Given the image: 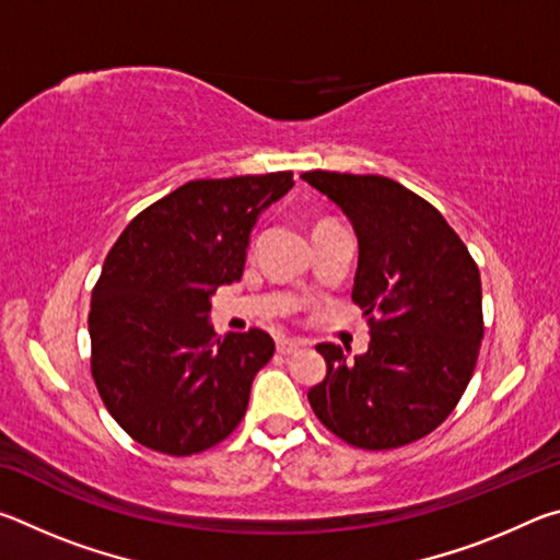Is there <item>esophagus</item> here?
<instances>
[{
  "instance_id": "esophagus-1",
  "label": "esophagus",
  "mask_w": 560,
  "mask_h": 560,
  "mask_svg": "<svg viewBox=\"0 0 560 560\" xmlns=\"http://www.w3.org/2000/svg\"><path fill=\"white\" fill-rule=\"evenodd\" d=\"M301 348H306V343L303 340H293V338H281L277 343V350L281 355H291V353H299Z\"/></svg>"
}]
</instances>
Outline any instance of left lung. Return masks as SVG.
<instances>
[{
  "instance_id": "1",
  "label": "left lung",
  "mask_w": 560,
  "mask_h": 560,
  "mask_svg": "<svg viewBox=\"0 0 560 560\" xmlns=\"http://www.w3.org/2000/svg\"><path fill=\"white\" fill-rule=\"evenodd\" d=\"M301 179L353 224V301L371 324L355 360L316 348L326 377L308 402L353 447H402L438 430L471 381L485 336L479 269L447 220L395 179L324 170Z\"/></svg>"
}]
</instances>
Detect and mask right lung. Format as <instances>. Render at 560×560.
Returning <instances> with one entry per match:
<instances>
[{
	"mask_svg": "<svg viewBox=\"0 0 560 560\" xmlns=\"http://www.w3.org/2000/svg\"><path fill=\"white\" fill-rule=\"evenodd\" d=\"M293 173L195 179L132 220L91 296V373L132 440L173 457L230 438L273 355L259 328L217 336L212 293L242 279L259 214Z\"/></svg>",
	"mask_w": 560,
	"mask_h": 560,
	"instance_id": "1",
	"label": "right lung"
}]
</instances>
